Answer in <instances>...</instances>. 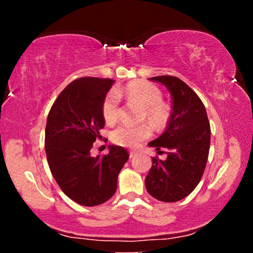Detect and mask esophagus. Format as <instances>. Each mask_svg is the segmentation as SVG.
<instances>
[{
	"mask_svg": "<svg viewBox=\"0 0 253 253\" xmlns=\"http://www.w3.org/2000/svg\"><path fill=\"white\" fill-rule=\"evenodd\" d=\"M136 155H137V153H136V152H130V159H132V158H134V157H136Z\"/></svg>",
	"mask_w": 253,
	"mask_h": 253,
	"instance_id": "esophagus-1",
	"label": "esophagus"
}]
</instances>
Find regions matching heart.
I'll use <instances>...</instances> for the list:
<instances>
[{
    "label": "heart",
    "mask_w": 253,
    "mask_h": 253,
    "mask_svg": "<svg viewBox=\"0 0 253 253\" xmlns=\"http://www.w3.org/2000/svg\"><path fill=\"white\" fill-rule=\"evenodd\" d=\"M123 92L127 99L144 107L145 115L153 126L160 127L167 122V107L162 103V93L157 86L150 83L137 82L127 85ZM121 94H122L121 89H113L103 100L102 116L108 124L115 123L119 117ZM151 133V126L147 124H140V126L121 124L113 130L110 137L113 143L120 146L136 147L141 141L147 139Z\"/></svg>",
    "instance_id": "b5f03b06"
}]
</instances>
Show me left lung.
Returning <instances> with one entry per match:
<instances>
[{"label": "left lung", "instance_id": "1", "mask_svg": "<svg viewBox=\"0 0 253 253\" xmlns=\"http://www.w3.org/2000/svg\"><path fill=\"white\" fill-rule=\"evenodd\" d=\"M150 79L168 88L172 106L165 132L148 143L158 153L167 148V159L152 158L145 185L155 199L174 203L189 196L202 179L210 152V122L203 101L184 82L174 76Z\"/></svg>", "mask_w": 253, "mask_h": 253}]
</instances>
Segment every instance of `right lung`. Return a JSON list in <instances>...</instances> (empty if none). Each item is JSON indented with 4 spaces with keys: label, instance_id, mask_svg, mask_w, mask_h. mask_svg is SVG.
I'll return each instance as SVG.
<instances>
[{
    "label": "right lung",
    "instance_id": "obj_1",
    "mask_svg": "<svg viewBox=\"0 0 253 253\" xmlns=\"http://www.w3.org/2000/svg\"><path fill=\"white\" fill-rule=\"evenodd\" d=\"M113 79L82 77L60 93L47 117L44 150L51 175L69 198L96 206L112 198L117 176L129 159L122 146L93 158L89 151L105 126L102 102Z\"/></svg>",
    "mask_w": 253,
    "mask_h": 253
}]
</instances>
